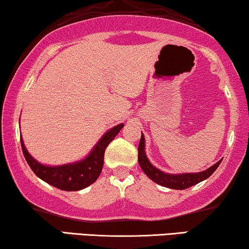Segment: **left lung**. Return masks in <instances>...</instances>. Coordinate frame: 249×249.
<instances>
[{"mask_svg":"<svg viewBox=\"0 0 249 249\" xmlns=\"http://www.w3.org/2000/svg\"><path fill=\"white\" fill-rule=\"evenodd\" d=\"M222 160H220L219 162H216L215 164H213L211 168L206 169L205 171L197 172V173H182V175H170V173H165L155 168L154 165L149 162L145 153V137L142 134L141 142L138 145V163L141 165L142 171L145 172V175L148 177L149 179L158 183V185L168 187L171 189H187L189 187H192L196 183H198L203 180L209 178L212 173L217 169V166L220 165V163Z\"/></svg>","mask_w":249,"mask_h":249,"instance_id":"left-lung-1","label":"left lung"}]
</instances>
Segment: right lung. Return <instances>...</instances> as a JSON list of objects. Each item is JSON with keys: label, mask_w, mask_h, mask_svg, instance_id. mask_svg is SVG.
Segmentation results:
<instances>
[{"label": "right lung", "mask_w": 249, "mask_h": 249, "mask_svg": "<svg viewBox=\"0 0 249 249\" xmlns=\"http://www.w3.org/2000/svg\"><path fill=\"white\" fill-rule=\"evenodd\" d=\"M122 127L124 124L115 125L105 132L86 159L63 165L50 166L40 164L27 151L22 138H20V142L27 163L38 178L61 190L77 192L94 183L100 177L104 163L105 148L115 138Z\"/></svg>", "instance_id": "right-lung-1"}]
</instances>
